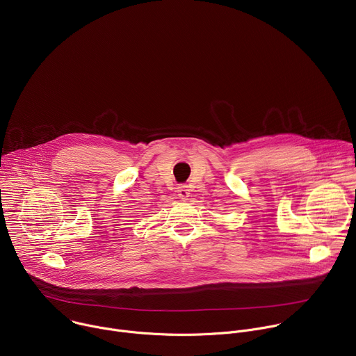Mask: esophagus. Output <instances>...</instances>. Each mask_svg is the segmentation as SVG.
<instances>
[{"label":"esophagus","instance_id":"esophagus-1","mask_svg":"<svg viewBox=\"0 0 356 356\" xmlns=\"http://www.w3.org/2000/svg\"><path fill=\"white\" fill-rule=\"evenodd\" d=\"M177 192H178V197L182 199V200H186L188 196H189V186L188 185H179L177 188Z\"/></svg>","mask_w":356,"mask_h":356}]
</instances>
